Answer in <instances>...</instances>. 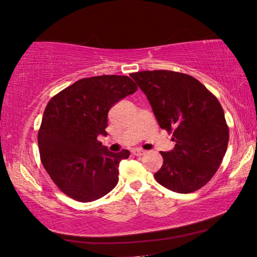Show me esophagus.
<instances>
[{
    "label": "esophagus",
    "instance_id": "1",
    "mask_svg": "<svg viewBox=\"0 0 257 257\" xmlns=\"http://www.w3.org/2000/svg\"><path fill=\"white\" fill-rule=\"evenodd\" d=\"M132 153L136 156H142V155H144L146 152L144 150H141V149H135L132 151Z\"/></svg>",
    "mask_w": 257,
    "mask_h": 257
}]
</instances>
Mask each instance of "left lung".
Returning a JSON list of instances; mask_svg holds the SVG:
<instances>
[{"instance_id": "8db88e82", "label": "left lung", "mask_w": 257, "mask_h": 257, "mask_svg": "<svg viewBox=\"0 0 257 257\" xmlns=\"http://www.w3.org/2000/svg\"><path fill=\"white\" fill-rule=\"evenodd\" d=\"M147 96L160 127L172 133L175 149L160 152L154 173L165 188L193 193L215 175L227 152L229 128L217 98L194 77L170 70L132 73Z\"/></svg>"}]
</instances>
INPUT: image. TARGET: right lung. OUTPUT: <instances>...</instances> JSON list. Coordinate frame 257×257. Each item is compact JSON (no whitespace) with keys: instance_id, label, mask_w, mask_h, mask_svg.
I'll return each instance as SVG.
<instances>
[{"instance_id":"right-lung-1","label":"right lung","mask_w":257,"mask_h":257,"mask_svg":"<svg viewBox=\"0 0 257 257\" xmlns=\"http://www.w3.org/2000/svg\"><path fill=\"white\" fill-rule=\"evenodd\" d=\"M137 88L128 76L82 78L47 103L38 130L41 161L67 196L93 202L118 184L120 161L129 151L112 153L97 137L107 135L110 108Z\"/></svg>"}]
</instances>
